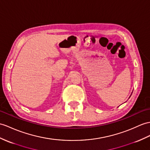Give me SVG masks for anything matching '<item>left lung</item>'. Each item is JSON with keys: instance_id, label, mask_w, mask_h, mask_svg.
Segmentation results:
<instances>
[{"instance_id": "8db88e82", "label": "left lung", "mask_w": 150, "mask_h": 150, "mask_svg": "<svg viewBox=\"0 0 150 150\" xmlns=\"http://www.w3.org/2000/svg\"><path fill=\"white\" fill-rule=\"evenodd\" d=\"M131 95H132V94H131ZM130 97H129V98H130Z\"/></svg>"}]
</instances>
